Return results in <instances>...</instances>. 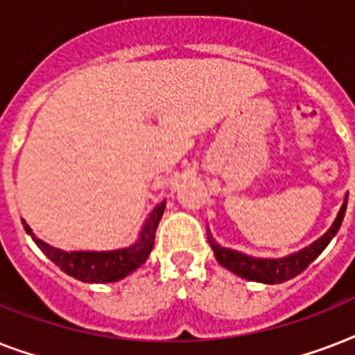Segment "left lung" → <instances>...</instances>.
I'll use <instances>...</instances> for the list:
<instances>
[{"instance_id": "8db88e82", "label": "left lung", "mask_w": 355, "mask_h": 355, "mask_svg": "<svg viewBox=\"0 0 355 355\" xmlns=\"http://www.w3.org/2000/svg\"><path fill=\"white\" fill-rule=\"evenodd\" d=\"M347 202L348 195L345 197V202H343L341 210L337 214L336 221L328 228V232L322 234V236L313 241L309 247L298 250V252H293L289 256H284V258H254V256H248V254L237 252L232 248L221 247L219 243L214 241L210 230H208V243L210 247L214 248V254H216V259L223 267H227L228 270H232L234 275L241 276V278H247V280L252 282H261V284H282V282H287L295 278L297 275H300L306 267H308L313 259H317L322 250L328 247V243L334 239L339 228L343 225V219H345V211H347Z\"/></svg>"}]
</instances>
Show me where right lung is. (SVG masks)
Returning <instances> with one entry per match:
<instances>
[{
	"label": "right lung",
	"instance_id": "1",
	"mask_svg": "<svg viewBox=\"0 0 355 355\" xmlns=\"http://www.w3.org/2000/svg\"><path fill=\"white\" fill-rule=\"evenodd\" d=\"M164 210H166V200H162L153 208L149 217L145 219L138 239L130 247L118 248V250H71V252L60 250L42 241L40 237L33 234L27 223H21L25 232L33 237V241L38 245L42 252L66 275L86 284H108V282L121 280L145 263V259L149 258L150 250L155 247V234Z\"/></svg>",
	"mask_w": 355,
	"mask_h": 355
}]
</instances>
